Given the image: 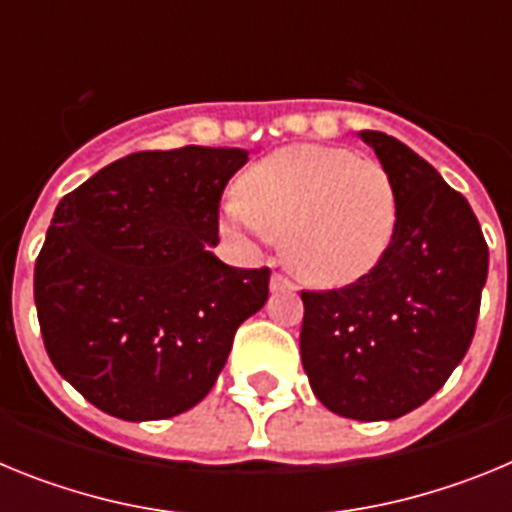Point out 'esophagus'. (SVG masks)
<instances>
[{
	"instance_id": "1",
	"label": "esophagus",
	"mask_w": 512,
	"mask_h": 512,
	"mask_svg": "<svg viewBox=\"0 0 512 512\" xmlns=\"http://www.w3.org/2000/svg\"><path fill=\"white\" fill-rule=\"evenodd\" d=\"M297 284L292 282L289 277H284V274H271V292H295Z\"/></svg>"
}]
</instances>
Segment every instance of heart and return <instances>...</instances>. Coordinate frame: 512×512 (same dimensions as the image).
Returning a JSON list of instances; mask_svg holds the SVG:
<instances>
[{
    "mask_svg": "<svg viewBox=\"0 0 512 512\" xmlns=\"http://www.w3.org/2000/svg\"><path fill=\"white\" fill-rule=\"evenodd\" d=\"M223 225L248 243L284 238L289 266L318 287L374 269L397 228V192L379 161L328 146H289L243 171Z\"/></svg>",
    "mask_w": 512,
    "mask_h": 512,
    "instance_id": "obj_1",
    "label": "heart"
}]
</instances>
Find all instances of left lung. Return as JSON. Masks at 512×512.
Listing matches in <instances>:
<instances>
[{"instance_id":"8db88e82","label":"left lung","mask_w":512,"mask_h":512,"mask_svg":"<svg viewBox=\"0 0 512 512\" xmlns=\"http://www.w3.org/2000/svg\"><path fill=\"white\" fill-rule=\"evenodd\" d=\"M359 135L395 184V238L356 282L302 289L300 354L330 413L395 420L431 400L469 351L490 251L469 202L428 161L392 135Z\"/></svg>"}]
</instances>
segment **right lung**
<instances>
[{
  "mask_svg": "<svg viewBox=\"0 0 512 512\" xmlns=\"http://www.w3.org/2000/svg\"><path fill=\"white\" fill-rule=\"evenodd\" d=\"M243 148L140 151L66 194L35 261L56 372L102 413L164 420L212 390L269 274L217 259V210Z\"/></svg>",
  "mask_w": 512,
  "mask_h": 512,
  "instance_id": "add662e5",
  "label": "right lung"
}]
</instances>
